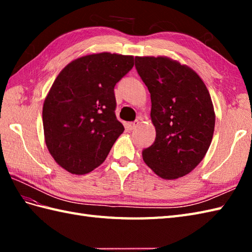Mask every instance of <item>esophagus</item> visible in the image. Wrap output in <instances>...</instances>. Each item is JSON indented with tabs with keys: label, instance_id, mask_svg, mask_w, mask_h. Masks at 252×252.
<instances>
[{
	"label": "esophagus",
	"instance_id": "1",
	"mask_svg": "<svg viewBox=\"0 0 252 252\" xmlns=\"http://www.w3.org/2000/svg\"><path fill=\"white\" fill-rule=\"evenodd\" d=\"M138 123H140V122H138L137 120H135V121H133V122H129V123H127V125H126V127H127V130H130V131H132V130H134L135 129V127L138 126Z\"/></svg>",
	"mask_w": 252,
	"mask_h": 252
}]
</instances>
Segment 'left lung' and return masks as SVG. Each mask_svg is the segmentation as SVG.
<instances>
[{"label": "left lung", "mask_w": 252, "mask_h": 252, "mask_svg": "<svg viewBox=\"0 0 252 252\" xmlns=\"http://www.w3.org/2000/svg\"><path fill=\"white\" fill-rule=\"evenodd\" d=\"M135 68L152 98L156 140L144 161L160 178L189 174L205 157L216 115L205 83L189 67L167 57H135Z\"/></svg>", "instance_id": "1"}]
</instances>
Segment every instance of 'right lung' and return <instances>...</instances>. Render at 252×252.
Returning <instances> with one entry per match:
<instances>
[{"instance_id":"right-lung-1","label":"right lung","mask_w":252,"mask_h":252,"mask_svg":"<svg viewBox=\"0 0 252 252\" xmlns=\"http://www.w3.org/2000/svg\"><path fill=\"white\" fill-rule=\"evenodd\" d=\"M133 65V56L99 53L71 62L57 76L42 117L49 152L68 172L97 168L125 131L114 89Z\"/></svg>"}]
</instances>
